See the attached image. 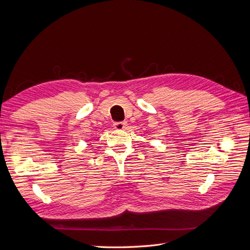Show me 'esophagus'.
Returning <instances> with one entry per match:
<instances>
[{"label": "esophagus", "mask_w": 250, "mask_h": 250, "mask_svg": "<svg viewBox=\"0 0 250 250\" xmlns=\"http://www.w3.org/2000/svg\"><path fill=\"white\" fill-rule=\"evenodd\" d=\"M127 126L126 122H117L113 124V128H115L116 130H124Z\"/></svg>", "instance_id": "esophagus-1"}]
</instances>
